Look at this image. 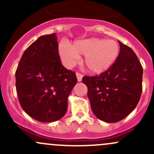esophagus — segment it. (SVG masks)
<instances>
[{
  "label": "esophagus",
  "mask_w": 154,
  "mask_h": 154,
  "mask_svg": "<svg viewBox=\"0 0 154 154\" xmlns=\"http://www.w3.org/2000/svg\"><path fill=\"white\" fill-rule=\"evenodd\" d=\"M76 76H77V81H78V82H80V81H82V77H83V76H82V74H80V73H76Z\"/></svg>",
  "instance_id": "34e87169"
}]
</instances>
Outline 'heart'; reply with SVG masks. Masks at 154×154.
<instances>
[{
	"label": "heart",
	"instance_id": "heart-1",
	"mask_svg": "<svg viewBox=\"0 0 154 154\" xmlns=\"http://www.w3.org/2000/svg\"><path fill=\"white\" fill-rule=\"evenodd\" d=\"M120 47L111 39L90 38L74 42L72 47L63 44L58 47L63 65L72 68L84 55V63L89 72L100 74L108 70L118 58Z\"/></svg>",
	"mask_w": 154,
	"mask_h": 154
}]
</instances>
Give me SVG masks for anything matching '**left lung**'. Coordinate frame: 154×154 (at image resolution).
<instances>
[{"label": "left lung", "instance_id": "obj_1", "mask_svg": "<svg viewBox=\"0 0 154 154\" xmlns=\"http://www.w3.org/2000/svg\"><path fill=\"white\" fill-rule=\"evenodd\" d=\"M120 52L116 62L106 72L85 77L91 109L101 121L116 123L132 112L142 93L143 67L134 52L118 41Z\"/></svg>", "mask_w": 154, "mask_h": 154}]
</instances>
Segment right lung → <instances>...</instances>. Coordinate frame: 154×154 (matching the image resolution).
I'll list each match as a JSON object with an SVG mask.
<instances>
[{"label":"right lung","mask_w":154,"mask_h":154,"mask_svg":"<svg viewBox=\"0 0 154 154\" xmlns=\"http://www.w3.org/2000/svg\"><path fill=\"white\" fill-rule=\"evenodd\" d=\"M15 77L20 104L30 117L53 122L66 114L77 80L61 64L56 33L40 36L25 50Z\"/></svg>","instance_id":"obj_1"}]
</instances>
